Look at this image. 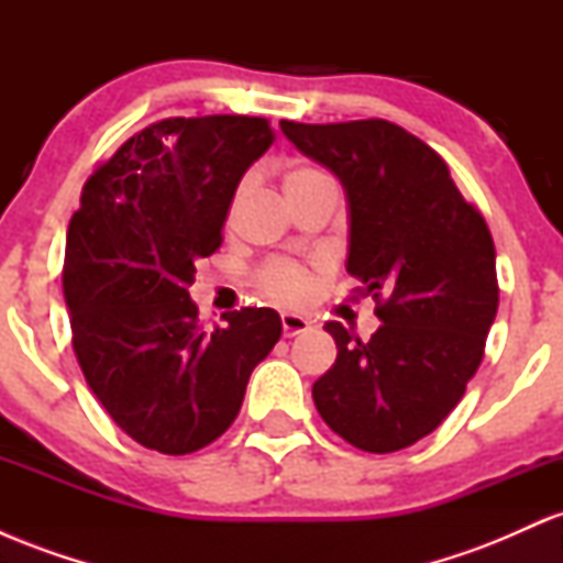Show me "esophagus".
I'll list each match as a JSON object with an SVG mask.
<instances>
[{
    "mask_svg": "<svg viewBox=\"0 0 563 563\" xmlns=\"http://www.w3.org/2000/svg\"><path fill=\"white\" fill-rule=\"evenodd\" d=\"M280 322H283V335H288V339H290V335H299V333L309 331V320L301 318V314L283 312Z\"/></svg>",
    "mask_w": 563,
    "mask_h": 563,
    "instance_id": "1",
    "label": "esophagus"
}]
</instances>
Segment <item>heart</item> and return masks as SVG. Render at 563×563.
I'll return each mask as SVG.
<instances>
[{"mask_svg": "<svg viewBox=\"0 0 563 563\" xmlns=\"http://www.w3.org/2000/svg\"><path fill=\"white\" fill-rule=\"evenodd\" d=\"M331 183L328 174H322L320 169L307 164H296L290 166L283 177V187H286V196H296V192L309 190V187ZM256 286L267 299H273L275 303H283V307H299L312 296L314 290V280L312 273L307 267L296 262H286V260H275L269 264H264L256 275Z\"/></svg>", "mask_w": 563, "mask_h": 563, "instance_id": "1", "label": "heart"}]
</instances>
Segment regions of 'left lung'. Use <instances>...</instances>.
<instances>
[{
    "instance_id": "1",
    "label": "left lung",
    "mask_w": 563,
    "mask_h": 563,
    "mask_svg": "<svg viewBox=\"0 0 563 563\" xmlns=\"http://www.w3.org/2000/svg\"><path fill=\"white\" fill-rule=\"evenodd\" d=\"M280 129L344 185L346 273L384 322L371 341L325 322L339 354L314 380V405L354 448L405 450L450 416L482 363L500 294L493 235L442 156L402 126L367 119Z\"/></svg>"
}]
</instances>
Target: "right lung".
<instances>
[{
    "label": "right lung",
    "mask_w": 563,
    "mask_h": 563,
    "mask_svg": "<svg viewBox=\"0 0 563 563\" xmlns=\"http://www.w3.org/2000/svg\"><path fill=\"white\" fill-rule=\"evenodd\" d=\"M267 119H164L87 179L70 217L63 294L89 389L124 434L187 455L230 429L280 314L245 307L203 331L187 288L222 245L238 183L273 145Z\"/></svg>",
    "instance_id": "1"
}]
</instances>
